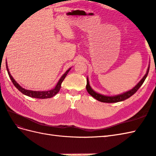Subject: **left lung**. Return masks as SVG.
I'll list each match as a JSON object with an SVG mask.
<instances>
[{
  "label": "left lung",
  "mask_w": 156,
  "mask_h": 156,
  "mask_svg": "<svg viewBox=\"0 0 156 156\" xmlns=\"http://www.w3.org/2000/svg\"><path fill=\"white\" fill-rule=\"evenodd\" d=\"M149 70H150V66H149V67L147 68L146 74H145V76H144L143 78H142L141 80L140 81V82H139V83L136 86H135L134 88H132L131 90H129L126 92H124V93L121 94L113 96V97H108V96H105V95L97 93V92H96L95 91L92 90V88L90 87V84H89V81H88V78H87V92L92 96V97H94L95 99H97V101H100V102H108V103H112V102H117L125 101V100H126V99H127L129 97H131L132 95H133L135 92L138 90V89L140 88L141 86L143 84V83L145 80V78H146L148 74Z\"/></svg>",
  "instance_id": "obj_1"
}]
</instances>
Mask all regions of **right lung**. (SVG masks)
Returning a JSON list of instances; mask_svg holds the SVG:
<instances>
[{
	"mask_svg": "<svg viewBox=\"0 0 156 156\" xmlns=\"http://www.w3.org/2000/svg\"><path fill=\"white\" fill-rule=\"evenodd\" d=\"M6 70L8 72V74L10 78L12 81V82L14 84L15 87L18 89V90L22 92L23 94H25L26 96H28V97H33V98H51L55 96L56 94H58V92L60 90L61 88V84L62 83L63 80H64V78H66V76H67L68 73L69 72V71L71 69V68H69L67 71H66L62 77L59 79V80L58 81L57 85L55 86V87L52 89V90H48V91H34V90H26V89L23 88V87H21L17 82H16L15 79L12 78V76L10 74V72L9 70L8 66H7V63L6 62Z\"/></svg>",
	"mask_w": 156,
	"mask_h": 156,
	"instance_id": "right-lung-1",
	"label": "right lung"
}]
</instances>
